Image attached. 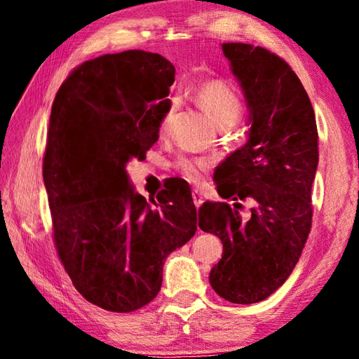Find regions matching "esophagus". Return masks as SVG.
Listing matches in <instances>:
<instances>
[{"mask_svg":"<svg viewBox=\"0 0 359 359\" xmlns=\"http://www.w3.org/2000/svg\"><path fill=\"white\" fill-rule=\"evenodd\" d=\"M191 198H193V203H194V205H196V208L199 209L203 205V194H201V191H198V190H193L191 191Z\"/></svg>","mask_w":359,"mask_h":359,"instance_id":"34e87169","label":"esophagus"}]
</instances>
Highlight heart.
Instances as JSON below:
<instances>
[{
  "instance_id": "obj_1",
  "label": "heart",
  "mask_w": 359,
  "mask_h": 359,
  "mask_svg": "<svg viewBox=\"0 0 359 359\" xmlns=\"http://www.w3.org/2000/svg\"><path fill=\"white\" fill-rule=\"evenodd\" d=\"M196 101L203 111L209 115L210 120L220 128V126H233L239 120L242 114V101L239 95L234 92L233 87L220 81H210L203 83L196 90ZM174 114V106L168 109L161 121V131H166L171 125ZM212 161L204 156H182L175 161V169L180 172L182 177L198 184L201 182L204 174L209 171Z\"/></svg>"
}]
</instances>
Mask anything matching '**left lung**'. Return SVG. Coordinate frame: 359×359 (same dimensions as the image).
<instances>
[{
	"label": "left lung",
	"instance_id": "left-lung-1",
	"mask_svg": "<svg viewBox=\"0 0 359 359\" xmlns=\"http://www.w3.org/2000/svg\"><path fill=\"white\" fill-rule=\"evenodd\" d=\"M244 90L248 141L217 168V191L228 203H204L199 228L220 238L223 257L209 282L234 304L264 301L293 272L312 226V184L318 131L299 77L276 53L244 42L222 44ZM241 201L252 205L247 217Z\"/></svg>",
	"mask_w": 359,
	"mask_h": 359
}]
</instances>
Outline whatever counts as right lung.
<instances>
[{
	"label": "right lung",
	"instance_id": "add662e5",
	"mask_svg": "<svg viewBox=\"0 0 359 359\" xmlns=\"http://www.w3.org/2000/svg\"><path fill=\"white\" fill-rule=\"evenodd\" d=\"M174 74L158 53L102 55L72 69L52 104L42 175L53 242L79 293L111 312L147 306L168 255L196 233L185 180L150 204L126 174L158 141Z\"/></svg>",
	"mask_w": 359,
	"mask_h": 359
}]
</instances>
